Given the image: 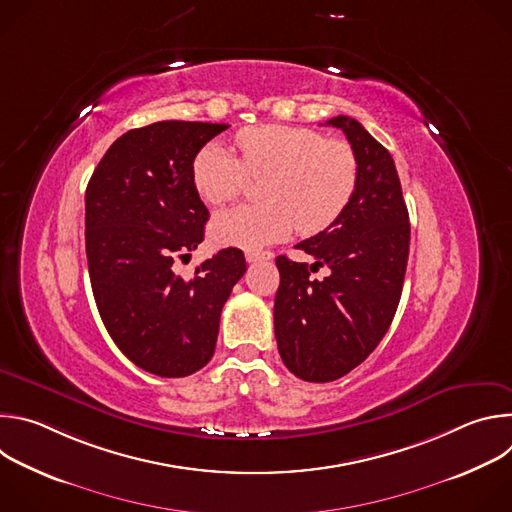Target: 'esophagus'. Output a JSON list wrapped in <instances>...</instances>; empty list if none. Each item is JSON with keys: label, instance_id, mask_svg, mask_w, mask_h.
Returning <instances> with one entry per match:
<instances>
[{"label": "esophagus", "instance_id": "34e87169", "mask_svg": "<svg viewBox=\"0 0 512 512\" xmlns=\"http://www.w3.org/2000/svg\"><path fill=\"white\" fill-rule=\"evenodd\" d=\"M273 257L271 251H247L245 253V259L249 263H261V261H269Z\"/></svg>", "mask_w": 512, "mask_h": 512}]
</instances>
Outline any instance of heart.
<instances>
[{"instance_id": "1", "label": "heart", "mask_w": 512, "mask_h": 512, "mask_svg": "<svg viewBox=\"0 0 512 512\" xmlns=\"http://www.w3.org/2000/svg\"><path fill=\"white\" fill-rule=\"evenodd\" d=\"M241 160L218 143L194 156L192 182L200 198L223 206L235 200L249 176H267L261 204L218 212L210 237L221 245L257 249L285 239L296 227L316 235L334 225L358 184V160L344 141L308 127L257 125L237 133Z\"/></svg>"}]
</instances>
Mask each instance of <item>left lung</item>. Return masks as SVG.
Masks as SVG:
<instances>
[{
    "mask_svg": "<svg viewBox=\"0 0 512 512\" xmlns=\"http://www.w3.org/2000/svg\"><path fill=\"white\" fill-rule=\"evenodd\" d=\"M344 131L358 160V184L338 221L296 245L314 263L275 259L273 322L281 360L298 379L328 383L348 375L387 334L409 257V212L391 154L356 119ZM326 266L329 275L311 273Z\"/></svg>",
    "mask_w": 512,
    "mask_h": 512,
    "instance_id": "8db88e82",
    "label": "left lung"
}]
</instances>
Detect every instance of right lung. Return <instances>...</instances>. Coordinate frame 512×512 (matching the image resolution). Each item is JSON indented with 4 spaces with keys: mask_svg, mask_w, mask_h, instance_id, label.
<instances>
[{
    "mask_svg": "<svg viewBox=\"0 0 512 512\" xmlns=\"http://www.w3.org/2000/svg\"><path fill=\"white\" fill-rule=\"evenodd\" d=\"M227 123L158 121L113 141L85 194L93 296L119 350L139 369L180 379L212 358L218 322L245 275L243 251H218L190 279L174 273L202 239L208 208L192 162Z\"/></svg>",
    "mask_w": 512,
    "mask_h": 512,
    "instance_id": "1",
    "label": "right lung"
}]
</instances>
